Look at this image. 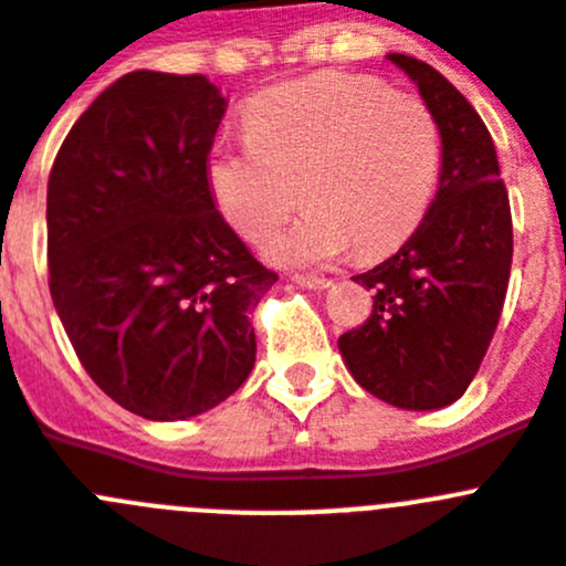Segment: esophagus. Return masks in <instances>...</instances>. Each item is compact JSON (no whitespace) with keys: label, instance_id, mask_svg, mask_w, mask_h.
Listing matches in <instances>:
<instances>
[{"label":"esophagus","instance_id":"obj_1","mask_svg":"<svg viewBox=\"0 0 566 566\" xmlns=\"http://www.w3.org/2000/svg\"><path fill=\"white\" fill-rule=\"evenodd\" d=\"M293 282L298 284V287H307V290H327L329 284H333V279L307 276V273H298V276H293Z\"/></svg>","mask_w":566,"mask_h":566}]
</instances>
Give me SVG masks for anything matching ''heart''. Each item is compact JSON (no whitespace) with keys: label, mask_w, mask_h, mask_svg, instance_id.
Listing matches in <instances>:
<instances>
[{"label":"heart","mask_w":566,"mask_h":566,"mask_svg":"<svg viewBox=\"0 0 566 566\" xmlns=\"http://www.w3.org/2000/svg\"><path fill=\"white\" fill-rule=\"evenodd\" d=\"M248 140H217L206 180L222 220L264 242L298 200L310 208L268 253L324 264L349 248L380 256L422 220L440 180L442 137L420 95L375 75L315 73L256 95Z\"/></svg>","instance_id":"1"}]
</instances>
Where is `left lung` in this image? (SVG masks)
<instances>
[{"label":"left lung","instance_id":"obj_1","mask_svg":"<svg viewBox=\"0 0 566 566\" xmlns=\"http://www.w3.org/2000/svg\"><path fill=\"white\" fill-rule=\"evenodd\" d=\"M434 109L440 188L406 245L355 282L371 315L338 338L353 378L397 409L429 411L465 395L496 333L513 262L507 188L491 132L446 75L389 53Z\"/></svg>","mask_w":566,"mask_h":566}]
</instances>
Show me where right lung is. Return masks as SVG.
<instances>
[{
	"mask_svg": "<svg viewBox=\"0 0 566 566\" xmlns=\"http://www.w3.org/2000/svg\"><path fill=\"white\" fill-rule=\"evenodd\" d=\"M228 101L137 70L90 104L48 180L55 313L86 375L146 420L220 406L251 375V310L276 282L222 220L206 160Z\"/></svg>",
	"mask_w": 566,
	"mask_h": 566,
	"instance_id": "add662e5",
	"label": "right lung"
}]
</instances>
